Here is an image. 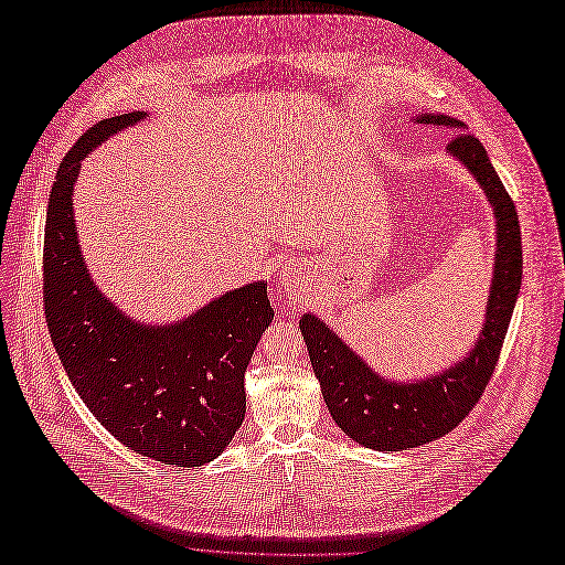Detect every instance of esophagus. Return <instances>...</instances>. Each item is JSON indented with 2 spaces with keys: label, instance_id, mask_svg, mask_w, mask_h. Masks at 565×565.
Here are the masks:
<instances>
[{
  "label": "esophagus",
  "instance_id": "obj_1",
  "mask_svg": "<svg viewBox=\"0 0 565 565\" xmlns=\"http://www.w3.org/2000/svg\"><path fill=\"white\" fill-rule=\"evenodd\" d=\"M282 287H285V292H287V297H297L299 295V287H301V278H299V270L295 268V266H287L285 270H282Z\"/></svg>",
  "mask_w": 565,
  "mask_h": 565
}]
</instances>
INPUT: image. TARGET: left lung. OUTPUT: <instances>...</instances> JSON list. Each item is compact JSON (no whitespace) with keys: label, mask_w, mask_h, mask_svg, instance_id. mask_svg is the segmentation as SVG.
<instances>
[{"label":"left lung","mask_w":565,"mask_h":565,"mask_svg":"<svg viewBox=\"0 0 565 565\" xmlns=\"http://www.w3.org/2000/svg\"><path fill=\"white\" fill-rule=\"evenodd\" d=\"M417 122L457 131L448 150L481 183L498 218V254L488 313L469 358L424 382L393 384L374 374L363 358H358L330 328H324L322 320L311 313L299 320L324 405L339 429L365 448L391 452L424 446L467 419L500 361L523 273L521 224L514 200L492 169L481 141L459 119L448 115H424Z\"/></svg>","instance_id":"8db88e82"}]
</instances>
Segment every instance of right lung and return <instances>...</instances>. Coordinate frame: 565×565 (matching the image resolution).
Segmentation results:
<instances>
[{
	"label": "right lung",
	"mask_w": 565,
	"mask_h": 565,
	"mask_svg": "<svg viewBox=\"0 0 565 565\" xmlns=\"http://www.w3.org/2000/svg\"><path fill=\"white\" fill-rule=\"evenodd\" d=\"M146 113L100 119L65 152L44 228V316L79 398L143 457L207 465L245 419V370L273 320L264 282L210 301L195 316L148 328L122 316L89 278L73 221L79 162Z\"/></svg>",
	"instance_id": "right-lung-1"
}]
</instances>
